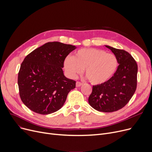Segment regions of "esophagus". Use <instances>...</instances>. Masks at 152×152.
Instances as JSON below:
<instances>
[{"mask_svg": "<svg viewBox=\"0 0 152 152\" xmlns=\"http://www.w3.org/2000/svg\"><path fill=\"white\" fill-rule=\"evenodd\" d=\"M82 85H83V83H81V82H79V81H77V82H76V87H80V86H81Z\"/></svg>", "mask_w": 152, "mask_h": 152, "instance_id": "34e87169", "label": "esophagus"}]
</instances>
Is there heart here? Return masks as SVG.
<instances>
[{"instance_id": "b5f03b06", "label": "heart", "mask_w": 152, "mask_h": 152, "mask_svg": "<svg viewBox=\"0 0 152 152\" xmlns=\"http://www.w3.org/2000/svg\"><path fill=\"white\" fill-rule=\"evenodd\" d=\"M118 65L114 54L94 48L79 50L72 58L67 57L64 61V68L69 77H76L84 69L85 76L94 85L107 82L115 74Z\"/></svg>"}]
</instances>
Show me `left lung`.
I'll use <instances>...</instances> for the list:
<instances>
[{"label":"left lung","instance_id":"obj_1","mask_svg":"<svg viewBox=\"0 0 152 152\" xmlns=\"http://www.w3.org/2000/svg\"><path fill=\"white\" fill-rule=\"evenodd\" d=\"M105 47L115 54L119 65L107 82L93 86L88 101L95 110L110 113L123 108L133 96L137 87V65L127 52Z\"/></svg>","mask_w":152,"mask_h":152}]
</instances>
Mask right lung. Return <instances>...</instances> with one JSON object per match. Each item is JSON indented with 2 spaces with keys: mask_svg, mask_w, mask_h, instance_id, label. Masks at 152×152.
Returning a JSON list of instances; mask_svg holds the SVG:
<instances>
[{
  "mask_svg": "<svg viewBox=\"0 0 152 152\" xmlns=\"http://www.w3.org/2000/svg\"><path fill=\"white\" fill-rule=\"evenodd\" d=\"M76 47L47 42L28 54L18 76L21 101L35 113L48 115L60 110L76 81L66 77L62 68L67 55Z\"/></svg>",
  "mask_w": 152,
  "mask_h": 152,
  "instance_id": "add662e5",
  "label": "right lung"
}]
</instances>
